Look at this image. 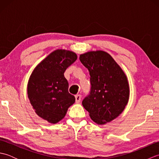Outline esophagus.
<instances>
[{"mask_svg": "<svg viewBox=\"0 0 159 159\" xmlns=\"http://www.w3.org/2000/svg\"><path fill=\"white\" fill-rule=\"evenodd\" d=\"M75 99H76V103H79L80 102V100H81V96L80 95H76L75 96Z\"/></svg>", "mask_w": 159, "mask_h": 159, "instance_id": "34e87169", "label": "esophagus"}]
</instances>
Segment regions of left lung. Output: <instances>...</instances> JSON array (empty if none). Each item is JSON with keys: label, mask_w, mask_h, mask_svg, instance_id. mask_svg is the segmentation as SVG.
<instances>
[{"label": "left lung", "mask_w": 159, "mask_h": 159, "mask_svg": "<svg viewBox=\"0 0 159 159\" xmlns=\"http://www.w3.org/2000/svg\"><path fill=\"white\" fill-rule=\"evenodd\" d=\"M79 59L89 70L91 83L90 93L83 100V106L94 122H110L122 113L129 99L126 74L113 57L102 50L82 54Z\"/></svg>", "instance_id": "8db88e82"}]
</instances>
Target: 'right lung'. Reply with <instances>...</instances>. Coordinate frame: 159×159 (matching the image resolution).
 <instances>
[{
    "instance_id": "right-lung-1",
    "label": "right lung",
    "mask_w": 159,
    "mask_h": 159,
    "mask_svg": "<svg viewBox=\"0 0 159 159\" xmlns=\"http://www.w3.org/2000/svg\"><path fill=\"white\" fill-rule=\"evenodd\" d=\"M76 59V54L72 51L56 50L35 67L29 78L30 102L37 115L50 123L61 120L75 102V97L68 92L64 72Z\"/></svg>"
}]
</instances>
